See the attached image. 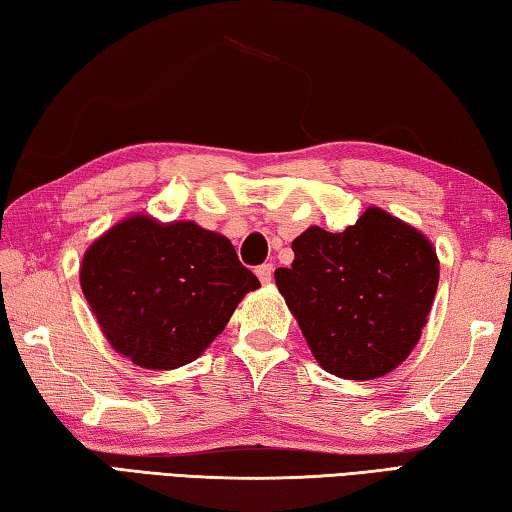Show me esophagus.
<instances>
[{"instance_id":"obj_1","label":"esophagus","mask_w":512,"mask_h":512,"mask_svg":"<svg viewBox=\"0 0 512 512\" xmlns=\"http://www.w3.org/2000/svg\"><path fill=\"white\" fill-rule=\"evenodd\" d=\"M273 271H275L273 264H262V266L255 268V273H257L259 282H262V284H268L273 280Z\"/></svg>"}]
</instances>
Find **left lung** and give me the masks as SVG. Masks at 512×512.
<instances>
[{"label":"left lung","mask_w":512,"mask_h":512,"mask_svg":"<svg viewBox=\"0 0 512 512\" xmlns=\"http://www.w3.org/2000/svg\"><path fill=\"white\" fill-rule=\"evenodd\" d=\"M275 282L315 360L347 380L385 376L410 356L432 309L439 259L425 235L369 208L342 232L311 226Z\"/></svg>","instance_id":"1"}]
</instances>
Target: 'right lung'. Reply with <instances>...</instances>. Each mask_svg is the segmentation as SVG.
I'll return each mask as SVG.
<instances>
[{
  "label": "right lung",
  "instance_id": "1",
  "mask_svg": "<svg viewBox=\"0 0 512 512\" xmlns=\"http://www.w3.org/2000/svg\"><path fill=\"white\" fill-rule=\"evenodd\" d=\"M80 286L109 345L138 367L197 360L259 286L224 235L132 217L91 244Z\"/></svg>",
  "mask_w": 512,
  "mask_h": 512
}]
</instances>
